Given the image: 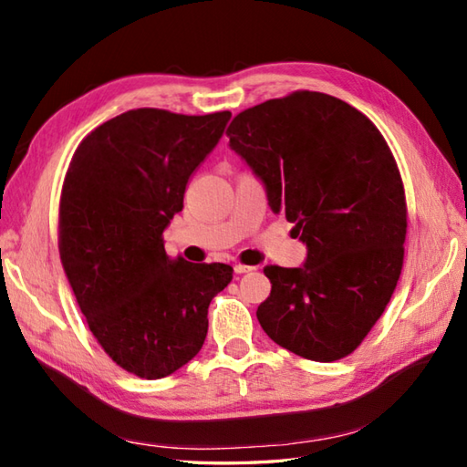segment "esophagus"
Segmentation results:
<instances>
[{
  "label": "esophagus",
  "mask_w": 467,
  "mask_h": 467,
  "mask_svg": "<svg viewBox=\"0 0 467 467\" xmlns=\"http://www.w3.org/2000/svg\"><path fill=\"white\" fill-rule=\"evenodd\" d=\"M251 271H254V266H249V265H234V273L236 275H244V273H251Z\"/></svg>",
  "instance_id": "34e87169"
}]
</instances>
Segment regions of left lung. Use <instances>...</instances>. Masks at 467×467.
<instances>
[{"mask_svg":"<svg viewBox=\"0 0 467 467\" xmlns=\"http://www.w3.org/2000/svg\"><path fill=\"white\" fill-rule=\"evenodd\" d=\"M226 136L306 246L303 266H265L271 295L256 319L295 355L343 359L385 311L403 266L408 208L389 146L369 118L321 92L249 108Z\"/></svg>","mask_w":467,"mask_h":467,"instance_id":"obj_1","label":"left lung"}]
</instances>
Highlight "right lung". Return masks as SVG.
Instances as JSON below:
<instances>
[{
	"instance_id": "obj_1",
	"label": "right lung",
	"mask_w": 467,
	"mask_h": 467,
	"mask_svg": "<svg viewBox=\"0 0 467 467\" xmlns=\"http://www.w3.org/2000/svg\"><path fill=\"white\" fill-rule=\"evenodd\" d=\"M231 112L138 108L98 126L69 162L59 201V259L112 361L162 379L202 349L208 305L233 266L171 259L162 234Z\"/></svg>"
}]
</instances>
